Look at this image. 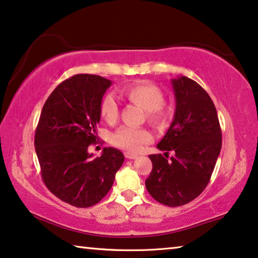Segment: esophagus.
I'll use <instances>...</instances> for the list:
<instances>
[{
  "instance_id": "esophagus-1",
  "label": "esophagus",
  "mask_w": 258,
  "mask_h": 258,
  "mask_svg": "<svg viewBox=\"0 0 258 258\" xmlns=\"http://www.w3.org/2000/svg\"><path fill=\"white\" fill-rule=\"evenodd\" d=\"M124 157L126 159H135V158H137V154H134V153H130V152H125L124 153Z\"/></svg>"
}]
</instances>
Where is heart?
Instances as JSON below:
<instances>
[{
  "mask_svg": "<svg viewBox=\"0 0 258 258\" xmlns=\"http://www.w3.org/2000/svg\"><path fill=\"white\" fill-rule=\"evenodd\" d=\"M121 93L130 102L145 110L146 120L153 124H164L170 115L169 108L164 102V92L153 83L141 82L124 86ZM100 115L109 124H114L118 118V105L113 94H106L100 101ZM152 140L148 129L121 126L113 134L112 142L117 148L129 152H136L143 144Z\"/></svg>",
  "mask_w": 258,
  "mask_h": 258,
  "instance_id": "1",
  "label": "heart"
}]
</instances>
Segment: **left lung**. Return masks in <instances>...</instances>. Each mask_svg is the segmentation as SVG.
I'll return each mask as SVG.
<instances>
[{
	"label": "left lung",
	"instance_id": "8db88e82",
	"mask_svg": "<svg viewBox=\"0 0 258 258\" xmlns=\"http://www.w3.org/2000/svg\"><path fill=\"white\" fill-rule=\"evenodd\" d=\"M176 109L168 132L150 154L152 170L145 180L150 195L167 207H181L207 188L221 150V129L212 99L185 76L172 81ZM169 151L173 156L168 158Z\"/></svg>",
	"mask_w": 258,
	"mask_h": 258
}]
</instances>
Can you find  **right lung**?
Returning <instances> with one entry per match:
<instances>
[{"mask_svg": "<svg viewBox=\"0 0 258 258\" xmlns=\"http://www.w3.org/2000/svg\"><path fill=\"white\" fill-rule=\"evenodd\" d=\"M112 82L98 75L78 74L63 81L47 99L34 134L43 183L61 201L90 208L112 188L124 161L120 150L105 148L92 159L100 101Z\"/></svg>", "mask_w": 258, "mask_h": 258, "instance_id": "1", "label": "right lung"}]
</instances>
